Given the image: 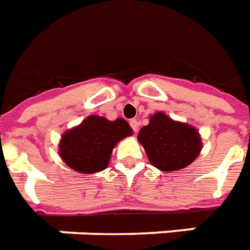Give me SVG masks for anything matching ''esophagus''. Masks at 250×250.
Listing matches in <instances>:
<instances>
[{
    "label": "esophagus",
    "instance_id": "34e87169",
    "mask_svg": "<svg viewBox=\"0 0 250 250\" xmlns=\"http://www.w3.org/2000/svg\"><path fill=\"white\" fill-rule=\"evenodd\" d=\"M130 125L132 130L135 131V132H138V130H139V123H138V120L136 119H131L130 120Z\"/></svg>",
    "mask_w": 250,
    "mask_h": 250
}]
</instances>
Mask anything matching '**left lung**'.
I'll list each match as a JSON object with an SVG mask.
<instances>
[{
    "mask_svg": "<svg viewBox=\"0 0 250 250\" xmlns=\"http://www.w3.org/2000/svg\"><path fill=\"white\" fill-rule=\"evenodd\" d=\"M138 141L148 161L162 171H177L193 163L201 152V135L188 123L175 122L163 112H157L145 125Z\"/></svg>",
    "mask_w": 250,
    "mask_h": 250,
    "instance_id": "left-lung-1",
    "label": "left lung"
}]
</instances>
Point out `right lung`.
<instances>
[{
  "mask_svg": "<svg viewBox=\"0 0 250 250\" xmlns=\"http://www.w3.org/2000/svg\"><path fill=\"white\" fill-rule=\"evenodd\" d=\"M132 134L125 119L108 120L91 115L82 125L65 131L59 145L64 162L77 173L93 174L108 166L116 143Z\"/></svg>",
  "mask_w": 250,
  "mask_h": 250,
  "instance_id": "add662e5",
  "label": "right lung"
}]
</instances>
